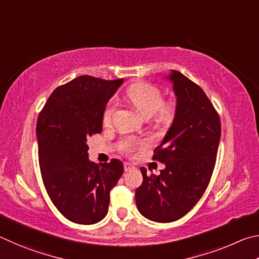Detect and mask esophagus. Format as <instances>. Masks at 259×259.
Wrapping results in <instances>:
<instances>
[{
    "mask_svg": "<svg viewBox=\"0 0 259 259\" xmlns=\"http://www.w3.org/2000/svg\"><path fill=\"white\" fill-rule=\"evenodd\" d=\"M134 168H135V167L132 164H128V162H125V164H124L125 171H130V170H132Z\"/></svg>",
    "mask_w": 259,
    "mask_h": 259,
    "instance_id": "esophagus-1",
    "label": "esophagus"
}]
</instances>
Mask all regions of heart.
<instances>
[{
  "label": "heart",
  "instance_id": "heart-1",
  "mask_svg": "<svg viewBox=\"0 0 259 259\" xmlns=\"http://www.w3.org/2000/svg\"><path fill=\"white\" fill-rule=\"evenodd\" d=\"M127 98L133 103L135 109L144 117H151L155 115L156 121L160 124L168 125L173 122L176 117V103L171 100H162V92L156 85L144 83V81H138L130 86L126 91ZM115 103L110 102L104 109L102 121L104 125L110 124ZM139 142L133 139L122 140L119 149L124 153H132Z\"/></svg>",
  "mask_w": 259,
  "mask_h": 259
}]
</instances>
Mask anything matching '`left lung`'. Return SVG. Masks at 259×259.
Listing matches in <instances>:
<instances>
[{"mask_svg": "<svg viewBox=\"0 0 259 259\" xmlns=\"http://www.w3.org/2000/svg\"><path fill=\"white\" fill-rule=\"evenodd\" d=\"M178 99L176 117L152 159L165 164L160 175H147L135 191L139 211L158 223H170L192 209L214 171L221 139L219 112L200 86L180 71L169 75Z\"/></svg>", "mask_w": 259, "mask_h": 259, "instance_id": "obj_1", "label": "left lung"}]
</instances>
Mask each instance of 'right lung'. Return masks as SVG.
<instances>
[{"label":"right lung","mask_w":259,"mask_h":259,"mask_svg":"<svg viewBox=\"0 0 259 259\" xmlns=\"http://www.w3.org/2000/svg\"><path fill=\"white\" fill-rule=\"evenodd\" d=\"M122 80L77 77L53 91L37 118L45 190L57 209L77 224H95L107 215L110 191L124 171L118 159L98 166L88 153V140L102 132L106 104Z\"/></svg>","instance_id":"obj_1"}]
</instances>
